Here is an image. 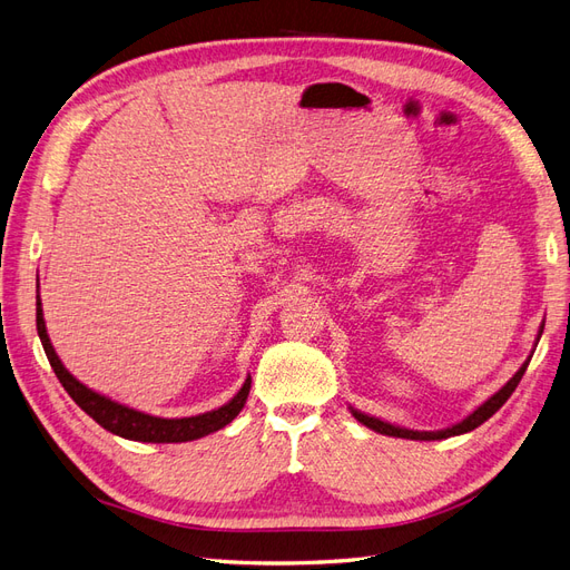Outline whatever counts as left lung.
Returning a JSON list of instances; mask_svg holds the SVG:
<instances>
[{
	"instance_id": "obj_1",
	"label": "left lung",
	"mask_w": 570,
	"mask_h": 570,
	"mask_svg": "<svg viewBox=\"0 0 570 570\" xmlns=\"http://www.w3.org/2000/svg\"><path fill=\"white\" fill-rule=\"evenodd\" d=\"M542 327H544V325H540V335H542ZM540 335H538V342H540ZM528 364H530V356H528V361H523V366H521L519 371H515V375L511 377V381H509L502 390L494 392L488 402H482L473 413H469V416H465V419L459 421V423H454L452 428L435 430V433H428V430H409V428H402V425H392V423H387V421L368 416V413H361V411H356V409H352V416H354L358 423H364L366 428L375 430V433L390 435V438H404V440H446V438H454V435L471 433V430H475L478 425L485 423L490 416H494V413L504 406V402L513 394V390L519 387V383H521V377H523Z\"/></svg>"
}]
</instances>
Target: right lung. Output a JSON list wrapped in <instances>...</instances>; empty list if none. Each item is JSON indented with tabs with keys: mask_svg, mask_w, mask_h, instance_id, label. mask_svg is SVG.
Returning <instances> with one entry per match:
<instances>
[{
	"mask_svg": "<svg viewBox=\"0 0 570 570\" xmlns=\"http://www.w3.org/2000/svg\"><path fill=\"white\" fill-rule=\"evenodd\" d=\"M38 335L42 340L45 354L49 358L51 368H55L59 383L63 390L71 394V400L88 413L90 419H95L101 428L109 430V433L135 440V442H189V440H199L209 433H216V430L226 428L239 411H243L249 387H252V377H247L245 385L239 387V392L233 396L228 404H223L214 411L199 413V416H189V419H159V416H149L145 411L130 409L126 404H118L109 396L99 394L90 390L88 385H82L78 377L66 371L61 364V358L57 356L55 347H51L47 327H45V316H42V299L38 292Z\"/></svg>",
	"mask_w": 570,
	"mask_h": 570,
	"instance_id": "obj_1",
	"label": "right lung"
}]
</instances>
